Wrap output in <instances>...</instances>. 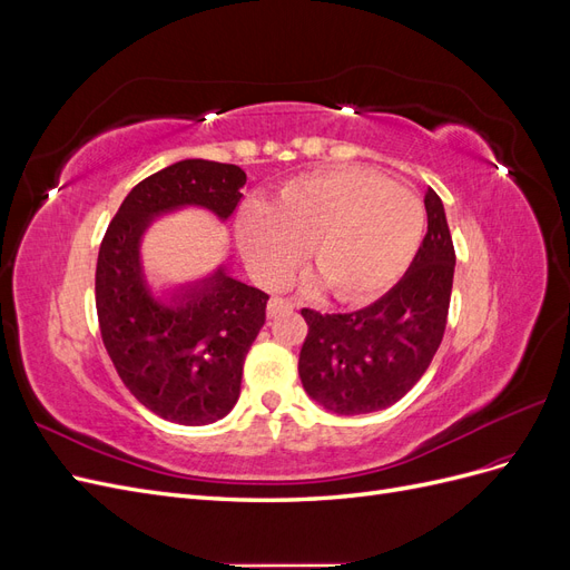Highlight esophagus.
I'll return each instance as SVG.
<instances>
[{
    "label": "esophagus",
    "instance_id": "1",
    "mask_svg": "<svg viewBox=\"0 0 570 570\" xmlns=\"http://www.w3.org/2000/svg\"><path fill=\"white\" fill-rule=\"evenodd\" d=\"M292 308H295V302L283 299V297H275V299H271V304H268V316H271V318H273V316H281V314H285V312H292Z\"/></svg>",
    "mask_w": 570,
    "mask_h": 570
}]
</instances>
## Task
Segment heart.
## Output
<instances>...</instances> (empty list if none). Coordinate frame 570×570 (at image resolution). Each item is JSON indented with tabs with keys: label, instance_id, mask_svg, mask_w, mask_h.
Segmentation results:
<instances>
[{
	"label": "heart",
	"instance_id": "obj_1",
	"mask_svg": "<svg viewBox=\"0 0 570 570\" xmlns=\"http://www.w3.org/2000/svg\"><path fill=\"white\" fill-rule=\"evenodd\" d=\"M425 228L423 202L366 168H325L283 183L266 212L237 216V245L266 285L285 283L308 247L312 266L347 304L390 289L409 268Z\"/></svg>",
	"mask_w": 570,
	"mask_h": 570
}]
</instances>
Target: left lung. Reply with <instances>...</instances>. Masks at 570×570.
I'll return each instance as SVG.
<instances>
[{
    "instance_id": "obj_1",
    "label": "left lung",
    "mask_w": 570,
    "mask_h": 570,
    "mask_svg": "<svg viewBox=\"0 0 570 570\" xmlns=\"http://www.w3.org/2000/svg\"><path fill=\"white\" fill-rule=\"evenodd\" d=\"M428 233L404 278L352 314L302 308V385L340 416L392 406L416 385L444 337L454 283V243L435 189L425 193Z\"/></svg>"
}]
</instances>
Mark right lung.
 Wrapping results in <instances>:
<instances>
[{"label":"right lung","mask_w":570,"mask_h":570,"mask_svg":"<svg viewBox=\"0 0 570 570\" xmlns=\"http://www.w3.org/2000/svg\"><path fill=\"white\" fill-rule=\"evenodd\" d=\"M245 170L185 159L137 183L101 239L95 302L101 342L137 402L180 425L226 416L239 396L245 356L266 323L268 295L218 268L212 278L157 302L140 266L151 218L204 206L228 218L243 199Z\"/></svg>","instance_id":"add662e5"}]
</instances>
